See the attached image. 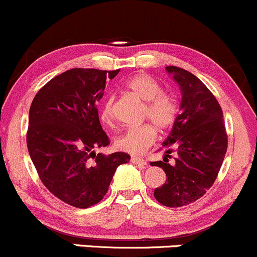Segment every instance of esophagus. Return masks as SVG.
I'll list each match as a JSON object with an SVG mask.
<instances>
[{
  "label": "esophagus",
  "mask_w": 257,
  "mask_h": 257,
  "mask_svg": "<svg viewBox=\"0 0 257 257\" xmlns=\"http://www.w3.org/2000/svg\"><path fill=\"white\" fill-rule=\"evenodd\" d=\"M131 163L136 164V165H142V166H146L147 165V161L142 159V158H137V157H132L131 158Z\"/></svg>",
  "instance_id": "34e87169"
}]
</instances>
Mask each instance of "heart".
Listing matches in <instances>:
<instances>
[{"label":"heart","instance_id":"1","mask_svg":"<svg viewBox=\"0 0 257 257\" xmlns=\"http://www.w3.org/2000/svg\"><path fill=\"white\" fill-rule=\"evenodd\" d=\"M125 88L143 102L146 109L143 111L147 122L134 126L115 138V148L130 154H142L154 143L157 138V127L159 131H166L177 119L178 102L172 94L163 92L160 83L147 74H136L125 82ZM99 117L105 125H111L114 120V98L108 97L100 105Z\"/></svg>","mask_w":257,"mask_h":257}]
</instances>
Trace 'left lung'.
<instances>
[{"label":"left lung","instance_id":"obj_1","mask_svg":"<svg viewBox=\"0 0 257 257\" xmlns=\"http://www.w3.org/2000/svg\"><path fill=\"white\" fill-rule=\"evenodd\" d=\"M182 92V113L163 143L166 155L153 161L165 171L166 182L155 188L154 197L163 205L180 207L203 197L214 184L227 152L223 113L211 91L195 75L177 66H166ZM176 151L172 164L167 157Z\"/></svg>","mask_w":257,"mask_h":257}]
</instances>
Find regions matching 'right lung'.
<instances>
[{
  "label": "right lung",
  "instance_id": "obj_1",
  "mask_svg": "<svg viewBox=\"0 0 257 257\" xmlns=\"http://www.w3.org/2000/svg\"><path fill=\"white\" fill-rule=\"evenodd\" d=\"M117 70L75 68L50 80L31 103L28 151L40 180L54 197L87 209L108 192L117 166L127 153H94L110 143L98 116L97 103L106 79Z\"/></svg>",
  "mask_w": 257,
  "mask_h": 257
}]
</instances>
